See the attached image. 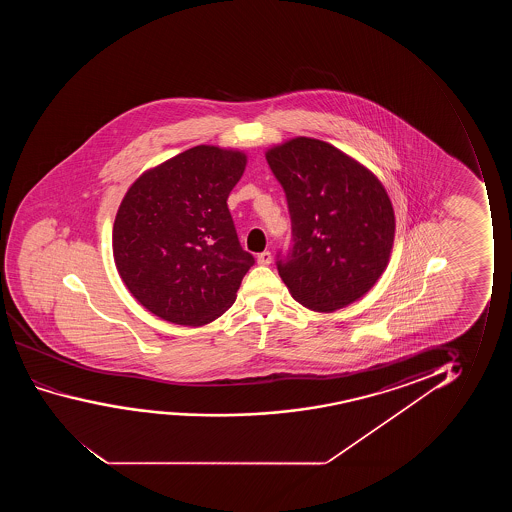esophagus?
I'll return each mask as SVG.
<instances>
[{
  "label": "esophagus",
  "mask_w": 512,
  "mask_h": 512,
  "mask_svg": "<svg viewBox=\"0 0 512 512\" xmlns=\"http://www.w3.org/2000/svg\"><path fill=\"white\" fill-rule=\"evenodd\" d=\"M271 260H273L271 252H262L257 255V262H259L260 266H269Z\"/></svg>",
  "instance_id": "34e87169"
}]
</instances>
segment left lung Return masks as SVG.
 I'll return each instance as SVG.
<instances>
[{
  "label": "left lung",
  "instance_id": "1",
  "mask_svg": "<svg viewBox=\"0 0 512 512\" xmlns=\"http://www.w3.org/2000/svg\"><path fill=\"white\" fill-rule=\"evenodd\" d=\"M287 196L294 246L278 273L302 306L330 313L364 297L383 274L395 236L383 183L339 148L299 136L266 152Z\"/></svg>",
  "mask_w": 512,
  "mask_h": 512
}]
</instances>
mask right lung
Wrapping results in <instances>:
<instances>
[{"mask_svg":"<svg viewBox=\"0 0 512 512\" xmlns=\"http://www.w3.org/2000/svg\"><path fill=\"white\" fill-rule=\"evenodd\" d=\"M245 166L239 150L199 145L148 169L127 190L113 224V259L150 313L201 327L236 301L255 262L227 208Z\"/></svg>","mask_w":512,"mask_h":512,"instance_id":"1","label":"right lung"}]
</instances>
